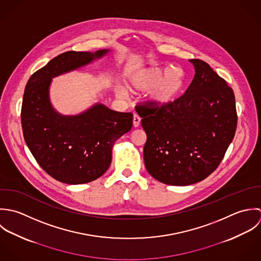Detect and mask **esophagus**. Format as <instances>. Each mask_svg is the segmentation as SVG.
I'll return each instance as SVG.
<instances>
[{"mask_svg": "<svg viewBox=\"0 0 261 261\" xmlns=\"http://www.w3.org/2000/svg\"><path fill=\"white\" fill-rule=\"evenodd\" d=\"M140 121H141L140 117L137 114H134V116H133V126L135 128H137L140 125Z\"/></svg>", "mask_w": 261, "mask_h": 261, "instance_id": "34e87169", "label": "esophagus"}]
</instances>
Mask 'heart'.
Segmentation results:
<instances>
[{"mask_svg":"<svg viewBox=\"0 0 261 261\" xmlns=\"http://www.w3.org/2000/svg\"><path fill=\"white\" fill-rule=\"evenodd\" d=\"M161 67L151 66L131 72L127 76V85L131 91L147 93V101L155 107L171 103L182 91L187 82V74L180 66H170L165 72ZM116 95L126 98L128 92L125 87H116Z\"/></svg>","mask_w":261,"mask_h":261,"instance_id":"b5f03b06","label":"heart"}]
</instances>
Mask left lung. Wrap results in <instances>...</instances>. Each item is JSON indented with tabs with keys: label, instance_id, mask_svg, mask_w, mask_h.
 <instances>
[{
	"label": "left lung",
	"instance_id": "8db88e82",
	"mask_svg": "<svg viewBox=\"0 0 261 261\" xmlns=\"http://www.w3.org/2000/svg\"><path fill=\"white\" fill-rule=\"evenodd\" d=\"M195 76L186 93L169 104L136 106L147 135L144 163L158 181L189 186L220 164L237 127L233 90L207 62L190 59Z\"/></svg>",
	"mask_w": 261,
	"mask_h": 261
}]
</instances>
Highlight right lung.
Listing matches in <instances>:
<instances>
[{
    "label": "right lung",
    "mask_w": 261,
    "mask_h": 261,
    "mask_svg": "<svg viewBox=\"0 0 261 261\" xmlns=\"http://www.w3.org/2000/svg\"><path fill=\"white\" fill-rule=\"evenodd\" d=\"M108 53H61L34 72L26 85L21 110L24 139L38 164L58 181L80 185L102 176L111 164L114 143L132 128V113L96 104L82 114L63 116L49 100L53 77Z\"/></svg>",
    "instance_id": "1"
}]
</instances>
